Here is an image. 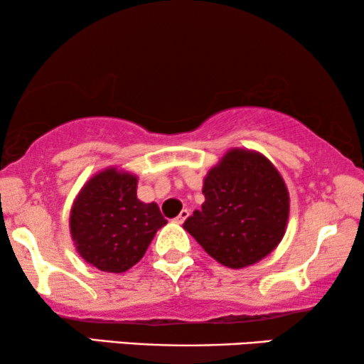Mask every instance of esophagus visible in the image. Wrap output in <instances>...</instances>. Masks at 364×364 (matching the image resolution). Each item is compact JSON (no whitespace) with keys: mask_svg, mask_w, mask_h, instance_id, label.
<instances>
[{"mask_svg":"<svg viewBox=\"0 0 364 364\" xmlns=\"http://www.w3.org/2000/svg\"><path fill=\"white\" fill-rule=\"evenodd\" d=\"M188 217V210H182L178 215L176 217V223H183L186 222V218Z\"/></svg>","mask_w":364,"mask_h":364,"instance_id":"1","label":"esophagus"}]
</instances>
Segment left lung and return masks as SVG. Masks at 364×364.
<instances>
[{
    "instance_id": "obj_1",
    "label": "left lung",
    "mask_w": 364,
    "mask_h": 364,
    "mask_svg": "<svg viewBox=\"0 0 364 364\" xmlns=\"http://www.w3.org/2000/svg\"><path fill=\"white\" fill-rule=\"evenodd\" d=\"M202 192L205 202L183 228L223 267L255 265L282 242L290 193L263 154L242 147L227 151L207 172Z\"/></svg>"
}]
</instances>
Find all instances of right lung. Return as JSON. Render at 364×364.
<instances>
[{"label":"right lung","instance_id":"right-lung-1","mask_svg":"<svg viewBox=\"0 0 364 364\" xmlns=\"http://www.w3.org/2000/svg\"><path fill=\"white\" fill-rule=\"evenodd\" d=\"M137 181L136 173L111 166L94 173L74 198L69 232L79 257L97 270L127 272L167 223L156 202L139 200Z\"/></svg>","mask_w":364,"mask_h":364}]
</instances>
